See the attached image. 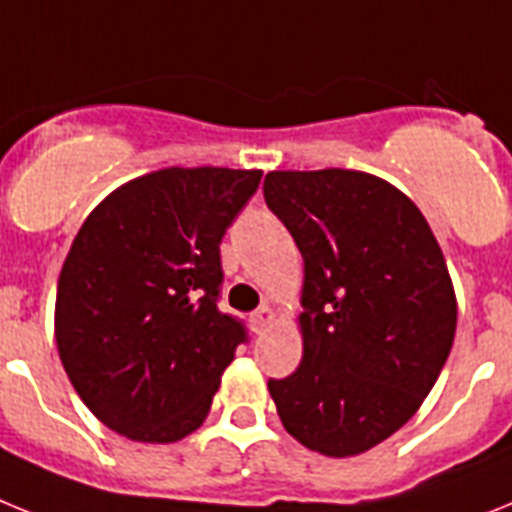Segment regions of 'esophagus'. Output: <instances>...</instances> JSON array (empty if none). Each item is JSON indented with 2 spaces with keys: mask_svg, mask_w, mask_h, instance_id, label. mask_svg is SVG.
I'll return each mask as SVG.
<instances>
[{
  "mask_svg": "<svg viewBox=\"0 0 512 512\" xmlns=\"http://www.w3.org/2000/svg\"><path fill=\"white\" fill-rule=\"evenodd\" d=\"M270 322H273V309H270L268 304H263V307L255 309V312H252V325H255L257 333H260V330L268 328Z\"/></svg>",
  "mask_w": 512,
  "mask_h": 512,
  "instance_id": "34e87169",
  "label": "esophagus"
}]
</instances>
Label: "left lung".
<instances>
[{"label": "left lung", "mask_w": 512, "mask_h": 512, "mask_svg": "<svg viewBox=\"0 0 512 512\" xmlns=\"http://www.w3.org/2000/svg\"><path fill=\"white\" fill-rule=\"evenodd\" d=\"M263 195L304 257L302 364L268 380L304 448L364 453L409 422L453 349V283L422 210L349 169L270 171Z\"/></svg>", "instance_id": "left-lung-1"}]
</instances>
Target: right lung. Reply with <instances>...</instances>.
I'll list each match as a JSON object with an SVG mask.
<instances>
[{
  "instance_id": "add662e5",
  "label": "right lung",
  "mask_w": 512,
  "mask_h": 512,
  "mask_svg": "<svg viewBox=\"0 0 512 512\" xmlns=\"http://www.w3.org/2000/svg\"><path fill=\"white\" fill-rule=\"evenodd\" d=\"M263 171L161 169L111 192L77 231L57 286V349L93 414L137 442L208 416L247 328L218 309L221 239Z\"/></svg>"
}]
</instances>
